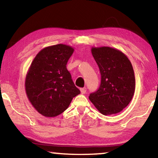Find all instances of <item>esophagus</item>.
Segmentation results:
<instances>
[{
    "label": "esophagus",
    "mask_w": 158,
    "mask_h": 158,
    "mask_svg": "<svg viewBox=\"0 0 158 158\" xmlns=\"http://www.w3.org/2000/svg\"><path fill=\"white\" fill-rule=\"evenodd\" d=\"M81 94H85L86 93V88H83V89H81Z\"/></svg>",
    "instance_id": "obj_1"
}]
</instances>
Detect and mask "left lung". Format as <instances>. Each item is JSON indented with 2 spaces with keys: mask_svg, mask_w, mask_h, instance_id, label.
Returning a JSON list of instances; mask_svg holds the SVG:
<instances>
[{
  "mask_svg": "<svg viewBox=\"0 0 158 158\" xmlns=\"http://www.w3.org/2000/svg\"><path fill=\"white\" fill-rule=\"evenodd\" d=\"M101 74V84L89 99L103 115H113L129 105L135 90L132 63L121 51L109 47H92Z\"/></svg>",
  "mask_w": 158,
  "mask_h": 158,
  "instance_id": "8db88e82",
  "label": "left lung"
}]
</instances>
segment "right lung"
I'll list each match as a JSON object with an SVG mask.
<instances>
[{
	"label": "right lung",
	"instance_id": "1",
	"mask_svg": "<svg viewBox=\"0 0 158 158\" xmlns=\"http://www.w3.org/2000/svg\"><path fill=\"white\" fill-rule=\"evenodd\" d=\"M74 50L63 44L45 47L29 68L26 93L31 105L42 116L55 117L62 114L80 93L66 67Z\"/></svg>",
	"mask_w": 158,
	"mask_h": 158
}]
</instances>
